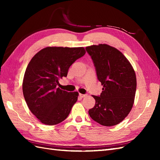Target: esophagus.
<instances>
[{
	"mask_svg": "<svg viewBox=\"0 0 160 160\" xmlns=\"http://www.w3.org/2000/svg\"><path fill=\"white\" fill-rule=\"evenodd\" d=\"M79 96H80V97H81V98H84V97H86V96H87V95H86V94L79 93Z\"/></svg>",
	"mask_w": 160,
	"mask_h": 160,
	"instance_id": "obj_1",
	"label": "esophagus"
}]
</instances>
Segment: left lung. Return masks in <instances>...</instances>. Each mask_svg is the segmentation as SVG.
I'll return each mask as SVG.
<instances>
[{
    "mask_svg": "<svg viewBox=\"0 0 160 160\" xmlns=\"http://www.w3.org/2000/svg\"><path fill=\"white\" fill-rule=\"evenodd\" d=\"M103 86L100 96H93L96 104L89 111L94 121L105 127L120 123L134 103L137 80L131 64L113 47L99 44L86 47Z\"/></svg>",
    "mask_w": 160,
    "mask_h": 160,
    "instance_id": "1",
    "label": "left lung"
}]
</instances>
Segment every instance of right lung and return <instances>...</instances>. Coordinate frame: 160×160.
<instances>
[{
    "instance_id": "obj_1",
    "label": "right lung",
    "mask_w": 160,
    "mask_h": 160,
    "mask_svg": "<svg viewBox=\"0 0 160 160\" xmlns=\"http://www.w3.org/2000/svg\"><path fill=\"white\" fill-rule=\"evenodd\" d=\"M84 47H47L33 56L25 70L22 92L26 103L38 120L46 125L64 121L76 102L78 92L57 88L70 66L85 54Z\"/></svg>"
}]
</instances>
